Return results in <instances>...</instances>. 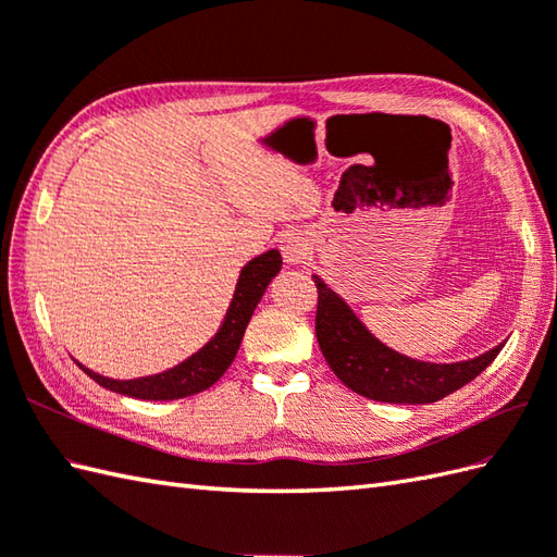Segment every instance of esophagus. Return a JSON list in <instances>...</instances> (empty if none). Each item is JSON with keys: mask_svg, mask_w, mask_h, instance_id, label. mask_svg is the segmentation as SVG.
<instances>
[{"mask_svg": "<svg viewBox=\"0 0 557 557\" xmlns=\"http://www.w3.org/2000/svg\"><path fill=\"white\" fill-rule=\"evenodd\" d=\"M280 249H282L284 261H287L289 265H299V263H304L306 258H308V242H306L304 235H299V232L284 235Z\"/></svg>", "mask_w": 557, "mask_h": 557, "instance_id": "esophagus-1", "label": "esophagus"}]
</instances>
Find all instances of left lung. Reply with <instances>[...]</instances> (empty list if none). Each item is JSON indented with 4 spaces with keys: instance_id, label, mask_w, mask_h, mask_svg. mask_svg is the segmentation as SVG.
<instances>
[{
    "instance_id": "obj_1",
    "label": "left lung",
    "mask_w": 557,
    "mask_h": 557,
    "mask_svg": "<svg viewBox=\"0 0 557 557\" xmlns=\"http://www.w3.org/2000/svg\"><path fill=\"white\" fill-rule=\"evenodd\" d=\"M318 287L315 337L332 372L348 389L382 404H434L472 382L500 354L491 351L460 363H424L400 356L374 339L339 294L313 275Z\"/></svg>"
}]
</instances>
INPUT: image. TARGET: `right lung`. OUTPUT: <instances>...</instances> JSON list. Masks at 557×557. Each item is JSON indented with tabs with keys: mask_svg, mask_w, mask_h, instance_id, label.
<instances>
[{
	"mask_svg": "<svg viewBox=\"0 0 557 557\" xmlns=\"http://www.w3.org/2000/svg\"><path fill=\"white\" fill-rule=\"evenodd\" d=\"M280 268L282 256L275 249L261 253L244 265L223 325H220L215 337L201 351L189 356L185 363L139 380H109L87 370L81 363L77 366L97 384H101L103 389L141 400H173L209 389L211 384L223 377L225 370L232 366V360H235L244 332H247V325L253 315V308L261 301L270 280L280 273Z\"/></svg>",
	"mask_w": 557,
	"mask_h": 557,
	"instance_id": "add662e5",
	"label": "right lung"
}]
</instances>
